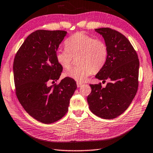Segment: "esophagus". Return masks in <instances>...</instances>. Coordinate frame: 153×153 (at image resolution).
<instances>
[{"mask_svg":"<svg viewBox=\"0 0 153 153\" xmlns=\"http://www.w3.org/2000/svg\"><path fill=\"white\" fill-rule=\"evenodd\" d=\"M82 86V83H80V82H77V87H80V86Z\"/></svg>","mask_w":153,"mask_h":153,"instance_id":"1","label":"esophagus"}]
</instances>
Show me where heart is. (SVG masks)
I'll return each instance as SVG.
<instances>
[{
    "label": "heart",
    "instance_id": "b5f03b06",
    "mask_svg": "<svg viewBox=\"0 0 153 153\" xmlns=\"http://www.w3.org/2000/svg\"><path fill=\"white\" fill-rule=\"evenodd\" d=\"M65 50L56 52V61L68 70L72 66L74 59L77 57L79 65L67 72L65 76L77 82H85L92 72L98 73L107 61L108 48L105 42L84 32H76L69 37L65 42Z\"/></svg>",
    "mask_w": 153,
    "mask_h": 153
}]
</instances>
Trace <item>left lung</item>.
I'll return each instance as SVG.
<instances>
[{
    "instance_id": "left-lung-1",
    "label": "left lung",
    "mask_w": 153,
    "mask_h": 153,
    "mask_svg": "<svg viewBox=\"0 0 153 153\" xmlns=\"http://www.w3.org/2000/svg\"><path fill=\"white\" fill-rule=\"evenodd\" d=\"M104 38L108 56L96 78L108 82L90 84L87 101L90 110L98 117L112 120L121 115L132 102L138 88L139 60L136 51L125 36L108 27L95 29Z\"/></svg>"
}]
</instances>
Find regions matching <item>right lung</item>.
I'll use <instances>...</instances> for the list:
<instances>
[{
    "label": "right lung",
    "mask_w": 153,
    "mask_h": 153,
    "mask_svg": "<svg viewBox=\"0 0 153 153\" xmlns=\"http://www.w3.org/2000/svg\"><path fill=\"white\" fill-rule=\"evenodd\" d=\"M63 30H36L27 36L15 55L13 75L15 93L25 111L43 123L56 122L68 111L76 82L65 77L54 83L63 67L55 57L66 36Z\"/></svg>",
    "instance_id": "obj_1"
}]
</instances>
